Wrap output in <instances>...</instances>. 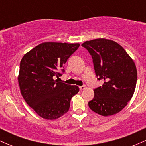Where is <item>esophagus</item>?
I'll return each instance as SVG.
<instances>
[{"instance_id":"esophagus-1","label":"esophagus","mask_w":146,"mask_h":146,"mask_svg":"<svg viewBox=\"0 0 146 146\" xmlns=\"http://www.w3.org/2000/svg\"><path fill=\"white\" fill-rule=\"evenodd\" d=\"M85 88H86V86H84V85H82V86H80V90H84Z\"/></svg>"}]
</instances>
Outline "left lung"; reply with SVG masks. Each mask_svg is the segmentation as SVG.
<instances>
[{
	"instance_id": "8db88e82",
	"label": "left lung",
	"mask_w": 146,
	"mask_h": 146,
	"mask_svg": "<svg viewBox=\"0 0 146 146\" xmlns=\"http://www.w3.org/2000/svg\"><path fill=\"white\" fill-rule=\"evenodd\" d=\"M82 46L92 57L98 80L104 82L94 89V98L88 102V106L102 116L118 113L131 100L136 87L137 72L133 60L113 40L95 39Z\"/></svg>"
}]
</instances>
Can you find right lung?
Here are the masks:
<instances>
[{
  "label": "right lung",
  "mask_w": 146,
  "mask_h": 146,
  "mask_svg": "<svg viewBox=\"0 0 146 146\" xmlns=\"http://www.w3.org/2000/svg\"><path fill=\"white\" fill-rule=\"evenodd\" d=\"M80 44L44 42L25 55L20 64L18 82L21 94L39 116L56 119L68 112L77 86L55 78L64 73V64Z\"/></svg>",
  "instance_id": "add662e5"
}]
</instances>
